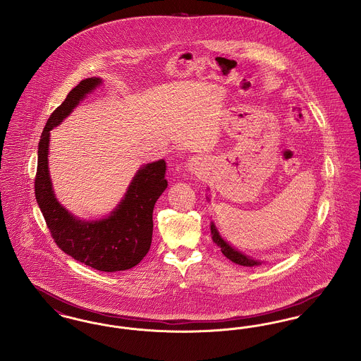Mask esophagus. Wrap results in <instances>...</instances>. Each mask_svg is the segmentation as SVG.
I'll list each match as a JSON object with an SVG mask.
<instances>
[{
    "label": "esophagus",
    "mask_w": 361,
    "mask_h": 361,
    "mask_svg": "<svg viewBox=\"0 0 361 361\" xmlns=\"http://www.w3.org/2000/svg\"><path fill=\"white\" fill-rule=\"evenodd\" d=\"M185 168H187V171L192 173V174H199V173H202V171L204 169V162H203V159H202L200 157L193 155V157L189 158Z\"/></svg>",
    "instance_id": "34e87169"
}]
</instances>
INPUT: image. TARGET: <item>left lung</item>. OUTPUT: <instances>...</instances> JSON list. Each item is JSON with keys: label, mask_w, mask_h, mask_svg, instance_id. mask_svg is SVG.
Masks as SVG:
<instances>
[{"label": "left lung", "mask_w": 361, "mask_h": 361, "mask_svg": "<svg viewBox=\"0 0 361 361\" xmlns=\"http://www.w3.org/2000/svg\"><path fill=\"white\" fill-rule=\"evenodd\" d=\"M207 200L209 202V197H208V196H207ZM211 237H212V240L216 243V246H219V249H221V252L224 253V256L228 258L230 261L238 264V265H243V267H258V265H261V264L264 262V261H259V259H256V258L250 257V256H247V255L240 252L238 249H235L234 246H231V245L221 235L219 230L216 228V226H215V224H214L212 221H211Z\"/></svg>", "instance_id": "left-lung-1"}]
</instances>
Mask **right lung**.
I'll list each match as a JSON object with an SVG mask.
<instances>
[{
    "label": "right lung",
    "mask_w": 361,
    "mask_h": 361,
    "mask_svg": "<svg viewBox=\"0 0 361 361\" xmlns=\"http://www.w3.org/2000/svg\"><path fill=\"white\" fill-rule=\"evenodd\" d=\"M102 84L99 77L81 81L49 118L37 149L35 196L61 250L93 269L119 272L135 267L150 249L155 202L168 187L166 162L159 159L142 165L119 204L105 218L94 221L74 216L58 202L49 171L50 131Z\"/></svg>",
    "instance_id": "add662e5"
}]
</instances>
